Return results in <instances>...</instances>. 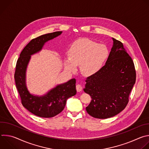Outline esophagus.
Masks as SVG:
<instances>
[{
  "mask_svg": "<svg viewBox=\"0 0 149 149\" xmlns=\"http://www.w3.org/2000/svg\"><path fill=\"white\" fill-rule=\"evenodd\" d=\"M76 90H77V92H80L81 91H82V87L80 84H77Z\"/></svg>",
  "mask_w": 149,
  "mask_h": 149,
  "instance_id": "1",
  "label": "esophagus"
}]
</instances>
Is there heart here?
<instances>
[{
    "label": "heart",
    "instance_id": "obj_1",
    "mask_svg": "<svg viewBox=\"0 0 149 149\" xmlns=\"http://www.w3.org/2000/svg\"><path fill=\"white\" fill-rule=\"evenodd\" d=\"M70 56L65 59V67L71 72L81 65L84 74L92 75L102 67L109 58V50L105 45L91 40L83 39L74 44L69 49Z\"/></svg>",
    "mask_w": 149,
    "mask_h": 149
}]
</instances>
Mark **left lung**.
I'll list each match as a JSON object with an SVG mask.
<instances>
[{"mask_svg":"<svg viewBox=\"0 0 149 149\" xmlns=\"http://www.w3.org/2000/svg\"><path fill=\"white\" fill-rule=\"evenodd\" d=\"M113 46L105 65L86 79L85 93L92 100L87 112L100 119L112 117L123 110L136 82L133 59L121 42L113 38Z\"/></svg>","mask_w":149,"mask_h":149,"instance_id":"obj_1","label":"left lung"}]
</instances>
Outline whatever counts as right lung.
I'll return each mask as SVG.
<instances>
[{"label":"right lung","mask_w":149,"mask_h":149,"mask_svg":"<svg viewBox=\"0 0 149 149\" xmlns=\"http://www.w3.org/2000/svg\"><path fill=\"white\" fill-rule=\"evenodd\" d=\"M61 33L57 31L32 39L21 52L16 62L14 78L21 102L29 112L40 117L51 118L58 115L64 109L67 100L77 93L75 79L59 85L42 97L31 94L26 87L25 73L31 55L40 51L46 42Z\"/></svg>","instance_id":"right-lung-1"}]
</instances>
